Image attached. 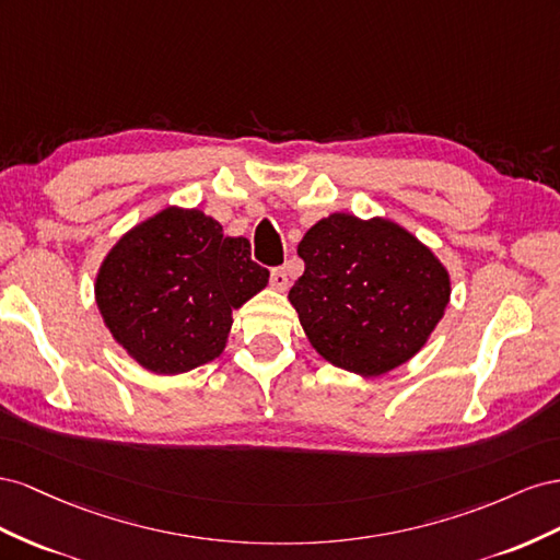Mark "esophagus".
<instances>
[{"instance_id": "obj_1", "label": "esophagus", "mask_w": 560, "mask_h": 560, "mask_svg": "<svg viewBox=\"0 0 560 560\" xmlns=\"http://www.w3.org/2000/svg\"><path fill=\"white\" fill-rule=\"evenodd\" d=\"M269 281H271V289L283 293L285 289H289V271H285V267L271 269V279Z\"/></svg>"}]
</instances>
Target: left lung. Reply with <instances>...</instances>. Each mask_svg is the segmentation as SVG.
Listing matches in <instances>:
<instances>
[{
	"label": "left lung",
	"mask_w": 560,
	"mask_h": 560,
	"mask_svg": "<svg viewBox=\"0 0 560 560\" xmlns=\"http://www.w3.org/2000/svg\"><path fill=\"white\" fill-rule=\"evenodd\" d=\"M305 260L289 293L316 354L380 377L427 345L451 302L436 253L389 218L330 213L298 244Z\"/></svg>",
	"instance_id": "obj_1"
}]
</instances>
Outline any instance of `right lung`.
Wrapping results in <instances>:
<instances>
[{
	"instance_id": "obj_1",
	"label": "right lung",
	"mask_w": 560,
	"mask_h": 560,
	"mask_svg": "<svg viewBox=\"0 0 560 560\" xmlns=\"http://www.w3.org/2000/svg\"><path fill=\"white\" fill-rule=\"evenodd\" d=\"M269 283L244 236L199 209L166 206L124 232L95 275V305L115 342L154 375H178L228 347L232 310Z\"/></svg>"
}]
</instances>
